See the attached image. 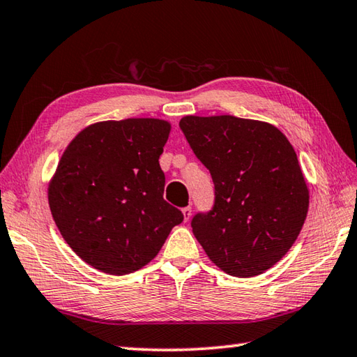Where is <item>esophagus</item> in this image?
<instances>
[{
	"label": "esophagus",
	"instance_id": "1",
	"mask_svg": "<svg viewBox=\"0 0 357 357\" xmlns=\"http://www.w3.org/2000/svg\"><path fill=\"white\" fill-rule=\"evenodd\" d=\"M183 213H184V220H185V221L190 220V216H192V207H190V206L184 207V208H183Z\"/></svg>",
	"mask_w": 357,
	"mask_h": 357
}]
</instances>
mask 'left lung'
<instances>
[{
    "label": "left lung",
    "mask_w": 357,
    "mask_h": 357,
    "mask_svg": "<svg viewBox=\"0 0 357 357\" xmlns=\"http://www.w3.org/2000/svg\"><path fill=\"white\" fill-rule=\"evenodd\" d=\"M215 185L213 207L193 235L229 275L254 277L280 261L302 230L310 193L297 155L274 125L234 116L181 119Z\"/></svg>",
    "instance_id": "1"
}]
</instances>
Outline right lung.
I'll return each mask as SVG.
<instances>
[{"instance_id": "add662e5", "label": "right lung", "mask_w": 357, "mask_h": 357, "mask_svg": "<svg viewBox=\"0 0 357 357\" xmlns=\"http://www.w3.org/2000/svg\"><path fill=\"white\" fill-rule=\"evenodd\" d=\"M170 123L125 119L94 123L63 153L49 184L60 234L91 266L111 275L145 266L184 215L164 199L159 156Z\"/></svg>"}]
</instances>
